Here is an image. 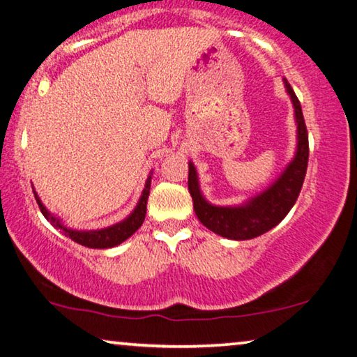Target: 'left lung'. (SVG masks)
<instances>
[{
	"label": "left lung",
	"instance_id": "left-lung-1",
	"mask_svg": "<svg viewBox=\"0 0 357 357\" xmlns=\"http://www.w3.org/2000/svg\"><path fill=\"white\" fill-rule=\"evenodd\" d=\"M285 91L290 96L295 112L296 123V151L279 178L268 188L241 205H213L200 190L199 174L192 162H189V192L194 202V211L199 221L218 236L231 241H248L268 232L279 225L291 210L300 195L303 181L306 176L307 157V131L303 119L300 100L289 82L284 78Z\"/></svg>",
	"mask_w": 357,
	"mask_h": 357
}]
</instances>
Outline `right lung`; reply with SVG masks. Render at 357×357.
I'll return each instance as SVG.
<instances>
[{
	"mask_svg": "<svg viewBox=\"0 0 357 357\" xmlns=\"http://www.w3.org/2000/svg\"><path fill=\"white\" fill-rule=\"evenodd\" d=\"M151 179H152V173L149 174L144 189H142V194L139 197V202H137L135 210H132L123 221L115 222V225H112L109 227H102V229H93V231H78L66 226L61 218H57L56 215H52L51 211H47L46 206L43 205V202L40 200L38 194H36V190H33V194H35L36 204H38L40 210L43 213V216H45L46 220L56 227V229L62 231L67 237H70L73 242H77L79 245L88 247V248H112V247L120 245V243L125 242L128 237H131L132 234L142 226V222H144L147 199H149V194H151Z\"/></svg>",
	"mask_w": 357,
	"mask_h": 357,
	"instance_id": "right-lung-1",
	"label": "right lung"
}]
</instances>
